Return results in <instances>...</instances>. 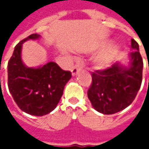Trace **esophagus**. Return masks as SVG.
I'll return each instance as SVG.
<instances>
[{"label":"esophagus","instance_id":"esophagus-1","mask_svg":"<svg viewBox=\"0 0 149 149\" xmlns=\"http://www.w3.org/2000/svg\"><path fill=\"white\" fill-rule=\"evenodd\" d=\"M81 69H82V65H81V64L80 63H77L76 65H74V66L73 67V69H72V74L74 75V76H75L76 74H77L81 70Z\"/></svg>","mask_w":149,"mask_h":149}]
</instances>
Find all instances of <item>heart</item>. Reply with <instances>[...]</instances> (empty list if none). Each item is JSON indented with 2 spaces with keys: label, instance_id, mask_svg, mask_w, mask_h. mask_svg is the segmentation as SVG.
<instances>
[{
  "label": "heart",
  "instance_id": "1",
  "mask_svg": "<svg viewBox=\"0 0 149 149\" xmlns=\"http://www.w3.org/2000/svg\"><path fill=\"white\" fill-rule=\"evenodd\" d=\"M120 53V47L117 45H111L103 49L95 59V65L98 69H105L110 65Z\"/></svg>",
  "mask_w": 149,
  "mask_h": 149
}]
</instances>
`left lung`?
<instances>
[{"label":"left lung","instance_id":"1","mask_svg":"<svg viewBox=\"0 0 149 149\" xmlns=\"http://www.w3.org/2000/svg\"><path fill=\"white\" fill-rule=\"evenodd\" d=\"M131 48L133 51L129 54L128 68L115 63L92 73L88 98L98 112L113 114L124 109L134 100L142 84L143 62L139 44L134 39L131 40Z\"/></svg>","mask_w":149,"mask_h":149}]
</instances>
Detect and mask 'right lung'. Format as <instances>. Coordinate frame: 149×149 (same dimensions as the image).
<instances>
[{
  "label": "right lung",
  "mask_w": 149,
  "mask_h": 149,
  "mask_svg": "<svg viewBox=\"0 0 149 149\" xmlns=\"http://www.w3.org/2000/svg\"><path fill=\"white\" fill-rule=\"evenodd\" d=\"M40 37L32 34L15 45L7 65L8 88L15 102L22 111L43 116L53 111L63 95L71 72L63 70L54 62L39 68H28L21 60L22 44Z\"/></svg>",
  "instance_id": "obj_1"
}]
</instances>
